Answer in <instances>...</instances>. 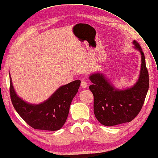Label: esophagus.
<instances>
[{"instance_id": "esophagus-1", "label": "esophagus", "mask_w": 158, "mask_h": 158, "mask_svg": "<svg viewBox=\"0 0 158 158\" xmlns=\"http://www.w3.org/2000/svg\"><path fill=\"white\" fill-rule=\"evenodd\" d=\"M81 86L83 88H86L88 86V83L86 81H82L81 82Z\"/></svg>"}]
</instances>
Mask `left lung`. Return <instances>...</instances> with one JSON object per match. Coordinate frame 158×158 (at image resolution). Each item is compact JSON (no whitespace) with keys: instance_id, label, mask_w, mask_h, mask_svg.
Masks as SVG:
<instances>
[{"instance_id":"8db88e82","label":"left lung","mask_w":158,"mask_h":158,"mask_svg":"<svg viewBox=\"0 0 158 158\" xmlns=\"http://www.w3.org/2000/svg\"><path fill=\"white\" fill-rule=\"evenodd\" d=\"M133 44L141 57L139 78L133 86L118 89L101 72L89 76L92 82L89 89L94 96V115L103 125L114 126L131 121L143 105L149 88V75L141 46L135 40Z\"/></svg>"}]
</instances>
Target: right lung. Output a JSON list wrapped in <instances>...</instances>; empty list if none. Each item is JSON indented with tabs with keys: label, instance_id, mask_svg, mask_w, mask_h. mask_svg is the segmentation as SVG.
Listing matches in <instances>:
<instances>
[{
	"label": "right lung",
	"instance_id": "add662e5",
	"mask_svg": "<svg viewBox=\"0 0 158 158\" xmlns=\"http://www.w3.org/2000/svg\"><path fill=\"white\" fill-rule=\"evenodd\" d=\"M10 76V94L14 108L23 120L35 129L57 131L64 126L73 98L78 92L80 80L61 86L48 99L40 104H31L19 97Z\"/></svg>",
	"mask_w": 158,
	"mask_h": 158
}]
</instances>
